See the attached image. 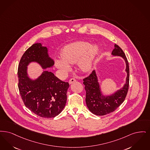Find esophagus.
I'll use <instances>...</instances> for the list:
<instances>
[{
  "label": "esophagus",
  "instance_id": "obj_1",
  "mask_svg": "<svg viewBox=\"0 0 150 150\" xmlns=\"http://www.w3.org/2000/svg\"><path fill=\"white\" fill-rule=\"evenodd\" d=\"M76 81V79L75 78H71L69 81V83L71 85V84H72V83H73V82H74Z\"/></svg>",
  "mask_w": 150,
  "mask_h": 150
}]
</instances>
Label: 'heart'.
Here are the masks:
<instances>
[{
	"label": "heart",
	"mask_w": 150,
	"mask_h": 150,
	"mask_svg": "<svg viewBox=\"0 0 150 150\" xmlns=\"http://www.w3.org/2000/svg\"><path fill=\"white\" fill-rule=\"evenodd\" d=\"M99 52L98 45L86 41H78L65 46L62 57L55 60V65L61 72L67 73L71 70V64L78 62L79 68L83 72L89 71Z\"/></svg>",
	"instance_id": "1"
}]
</instances>
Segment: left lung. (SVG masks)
<instances>
[{
  "label": "left lung",
  "mask_w": 150,
  "mask_h": 150,
  "mask_svg": "<svg viewBox=\"0 0 150 150\" xmlns=\"http://www.w3.org/2000/svg\"><path fill=\"white\" fill-rule=\"evenodd\" d=\"M114 47L111 55L122 57L124 59L126 65L127 77L123 86L112 94L103 95L95 70L93 71L88 77L83 79V84L86 92L87 106L92 113L96 115H105L115 110L123 103L128 91L129 81L128 62L122 49L117 44L114 45Z\"/></svg>",
  "instance_id": "1"
}]
</instances>
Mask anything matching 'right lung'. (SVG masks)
Listing matches in <instances>:
<instances>
[{
  "label": "right lung",
  "instance_id": "add662e5",
  "mask_svg": "<svg viewBox=\"0 0 150 150\" xmlns=\"http://www.w3.org/2000/svg\"><path fill=\"white\" fill-rule=\"evenodd\" d=\"M33 62L44 69L54 64L47 48L41 43H35L30 47L22 55L18 68L21 96L26 107L37 115L45 118L55 117L65 107L69 85L46 70L36 79L30 78L27 66Z\"/></svg>",
  "mask_w": 150,
  "mask_h": 150
}]
</instances>
